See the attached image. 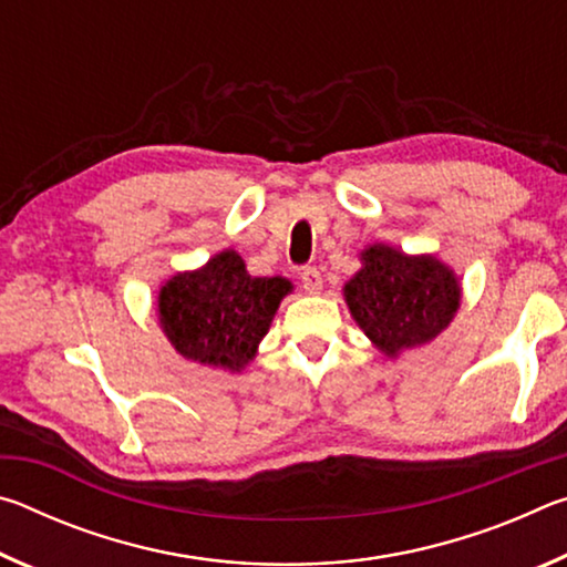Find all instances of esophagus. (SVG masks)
I'll return each instance as SVG.
<instances>
[{
  "label": "esophagus",
  "instance_id": "obj_1",
  "mask_svg": "<svg viewBox=\"0 0 567 567\" xmlns=\"http://www.w3.org/2000/svg\"><path fill=\"white\" fill-rule=\"evenodd\" d=\"M300 277H302V287H305V292L315 295V292H320V290H322V275H320L318 267H305Z\"/></svg>",
  "mask_w": 567,
  "mask_h": 567
}]
</instances>
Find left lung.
<instances>
[{
    "label": "left lung",
    "instance_id": "left-lung-1",
    "mask_svg": "<svg viewBox=\"0 0 567 567\" xmlns=\"http://www.w3.org/2000/svg\"><path fill=\"white\" fill-rule=\"evenodd\" d=\"M344 300L364 334L392 358L447 328L460 307V285L435 257L372 245L362 252V270L344 285Z\"/></svg>",
    "mask_w": 567,
    "mask_h": 567
}]
</instances>
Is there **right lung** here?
Returning <instances> with one entry per match:
<instances>
[{
    "label": "right lung",
    "mask_w": 567,
    "mask_h": 567,
    "mask_svg": "<svg viewBox=\"0 0 567 567\" xmlns=\"http://www.w3.org/2000/svg\"><path fill=\"white\" fill-rule=\"evenodd\" d=\"M290 290L282 277L247 275L243 257L225 249L203 270L175 275L162 287L159 322L182 358L237 372L255 358Z\"/></svg>",
    "instance_id": "1"
}]
</instances>
